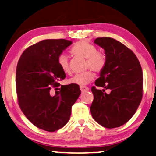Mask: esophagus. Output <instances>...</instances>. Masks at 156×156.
Listing matches in <instances>:
<instances>
[{"label":"esophagus","mask_w":156,"mask_h":156,"mask_svg":"<svg viewBox=\"0 0 156 156\" xmlns=\"http://www.w3.org/2000/svg\"><path fill=\"white\" fill-rule=\"evenodd\" d=\"M80 90H81V92H85V91L89 90V88L87 86H80Z\"/></svg>","instance_id":"obj_1"}]
</instances>
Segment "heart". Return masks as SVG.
<instances>
[{
    "mask_svg": "<svg viewBox=\"0 0 156 156\" xmlns=\"http://www.w3.org/2000/svg\"><path fill=\"white\" fill-rule=\"evenodd\" d=\"M71 53L76 56L86 58V68H90L93 71L101 73L104 70L107 63L106 56L104 53L97 51L96 47L86 41H80L75 44L71 49ZM58 63L62 70L66 73H70L68 56L61 54L58 59ZM94 78V75L91 70H86L81 73L76 74L68 80V83L83 86L88 84Z\"/></svg>",
    "mask_w": 156,
    "mask_h": 156,
    "instance_id": "1",
    "label": "heart"
}]
</instances>
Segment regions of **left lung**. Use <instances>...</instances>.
Returning a JSON list of instances; mask_svg holds the SVG:
<instances>
[{"mask_svg":"<svg viewBox=\"0 0 156 156\" xmlns=\"http://www.w3.org/2000/svg\"><path fill=\"white\" fill-rule=\"evenodd\" d=\"M94 43L105 50L107 63L95 82L103 89L91 88V115L103 127H120L133 117L141 102L142 68L133 52L115 39L103 37Z\"/></svg>","mask_w":156,"mask_h":156,"instance_id":"obj_1","label":"left lung"}]
</instances>
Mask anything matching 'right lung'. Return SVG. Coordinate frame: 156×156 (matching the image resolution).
<instances>
[{
	"mask_svg": "<svg viewBox=\"0 0 156 156\" xmlns=\"http://www.w3.org/2000/svg\"><path fill=\"white\" fill-rule=\"evenodd\" d=\"M72 44L66 39H48L30 45L17 64L16 86L18 105L35 126L53 132L70 119L72 105L81 93L78 85L60 86L66 78L58 59ZM57 90L55 94L52 90Z\"/></svg>",
	"mask_w": 156,
	"mask_h": 156,
	"instance_id": "obj_1",
	"label": "right lung"
}]
</instances>
